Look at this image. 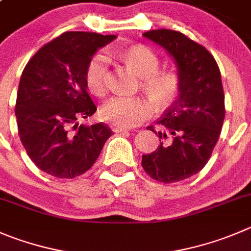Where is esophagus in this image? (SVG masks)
Returning a JSON list of instances; mask_svg holds the SVG:
<instances>
[{"label": "esophagus", "instance_id": "34e87169", "mask_svg": "<svg viewBox=\"0 0 251 251\" xmlns=\"http://www.w3.org/2000/svg\"><path fill=\"white\" fill-rule=\"evenodd\" d=\"M111 130L114 131V132H123V131H127V128L115 125V124H111Z\"/></svg>", "mask_w": 251, "mask_h": 251}]
</instances>
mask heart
<instances>
[{"instance_id": "obj_1", "label": "heart", "mask_w": 251, "mask_h": 251, "mask_svg": "<svg viewBox=\"0 0 251 251\" xmlns=\"http://www.w3.org/2000/svg\"><path fill=\"white\" fill-rule=\"evenodd\" d=\"M123 63L141 78V86L156 106L167 107L179 93L181 80L177 73L171 70L160 72V58L153 50L145 46H132L124 50L112 51ZM109 57L105 53H97L88 63L85 81L88 88L97 95L106 90L109 72ZM154 106L151 100L142 97H112L101 107L104 120L121 127H132L151 116Z\"/></svg>"}]
</instances>
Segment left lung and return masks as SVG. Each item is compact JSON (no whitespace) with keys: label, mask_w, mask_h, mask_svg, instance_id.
Returning a JSON list of instances; mask_svg holds the SVG:
<instances>
[{"label":"left lung","mask_w":251,"mask_h":251,"mask_svg":"<svg viewBox=\"0 0 251 251\" xmlns=\"http://www.w3.org/2000/svg\"><path fill=\"white\" fill-rule=\"evenodd\" d=\"M142 36L173 58L181 80L178 98L157 121L162 131L147 127L160 145L141 162L151 178L172 183L200 172L217 145L226 116L221 70L204 47L181 32L154 29Z\"/></svg>","instance_id":"obj_1"}]
</instances>
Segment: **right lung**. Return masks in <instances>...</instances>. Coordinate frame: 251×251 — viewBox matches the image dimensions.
<instances>
[{"label":"right lung","mask_w":251,"mask_h":251,"mask_svg":"<svg viewBox=\"0 0 251 251\" xmlns=\"http://www.w3.org/2000/svg\"><path fill=\"white\" fill-rule=\"evenodd\" d=\"M116 36L65 32L42 47L27 63L18 85V135L39 170L74 178L95 163L112 135L104 123L79 125L97 111L86 91L89 60Z\"/></svg>","instance_id":"1"}]
</instances>
